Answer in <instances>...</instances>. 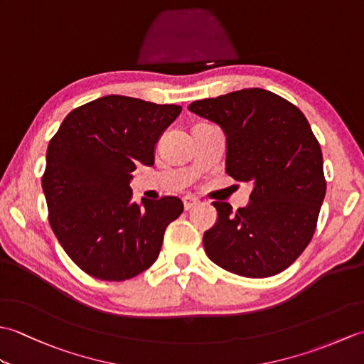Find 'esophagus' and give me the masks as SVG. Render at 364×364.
<instances>
[{"label": "esophagus", "mask_w": 364, "mask_h": 364, "mask_svg": "<svg viewBox=\"0 0 364 364\" xmlns=\"http://www.w3.org/2000/svg\"><path fill=\"white\" fill-rule=\"evenodd\" d=\"M183 205H184V210L189 211V210H192V208L198 205V200L194 198V197H184L183 198Z\"/></svg>", "instance_id": "1"}]
</instances>
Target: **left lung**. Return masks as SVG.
<instances>
[{
    "mask_svg": "<svg viewBox=\"0 0 364 364\" xmlns=\"http://www.w3.org/2000/svg\"><path fill=\"white\" fill-rule=\"evenodd\" d=\"M227 137V173L252 184L250 202H213L218 222L205 231V252L241 277L264 278L289 267L314 235L326 197L318 139L297 106L264 89H242L188 106Z\"/></svg>",
    "mask_w": 364,
    "mask_h": 364,
    "instance_id": "8db88e82",
    "label": "left lung"
}]
</instances>
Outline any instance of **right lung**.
I'll return each instance as SVG.
<instances>
[{
  "label": "right lung",
  "mask_w": 364,
  "mask_h": 364,
  "mask_svg": "<svg viewBox=\"0 0 364 364\" xmlns=\"http://www.w3.org/2000/svg\"><path fill=\"white\" fill-rule=\"evenodd\" d=\"M181 106L106 95L76 107L46 150L42 188L50 225L84 272L123 282L156 261L164 231L180 218L178 197L133 202L139 164H154V145Z\"/></svg>",
  "instance_id": "right-lung-1"
}]
</instances>
